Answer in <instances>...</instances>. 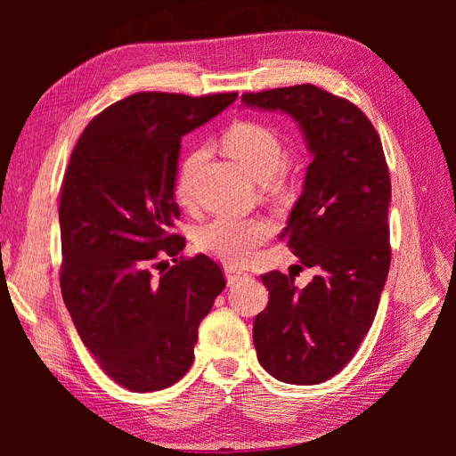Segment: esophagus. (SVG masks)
Masks as SVG:
<instances>
[{
	"label": "esophagus",
	"instance_id": "1",
	"mask_svg": "<svg viewBox=\"0 0 456 456\" xmlns=\"http://www.w3.org/2000/svg\"><path fill=\"white\" fill-rule=\"evenodd\" d=\"M224 272H226V280H228V283H230V285H236V283H240L241 280L249 278V273L243 272V270H240V268L226 266V268H224Z\"/></svg>",
	"mask_w": 456,
	"mask_h": 456
}]
</instances>
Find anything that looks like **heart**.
Listing matches in <instances>:
<instances>
[{
	"label": "heart",
	"instance_id": "1",
	"mask_svg": "<svg viewBox=\"0 0 456 456\" xmlns=\"http://www.w3.org/2000/svg\"><path fill=\"white\" fill-rule=\"evenodd\" d=\"M224 148L236 158L243 169L256 183H268L287 163V150L280 134L258 121H238L224 134ZM207 156L205 148L191 150L183 159L176 178V198L183 205L194 200L191 183ZM272 236V226L262 218L216 216L196 233L198 249L230 266H243L251 262L258 249Z\"/></svg>",
	"mask_w": 456,
	"mask_h": 456
}]
</instances>
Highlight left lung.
<instances>
[{"instance_id": "obj_1", "label": "left lung", "mask_w": 456, "mask_h": 456, "mask_svg": "<svg viewBox=\"0 0 456 456\" xmlns=\"http://www.w3.org/2000/svg\"><path fill=\"white\" fill-rule=\"evenodd\" d=\"M249 108L291 116L312 163L281 240L314 268L262 275L270 300L255 317L258 363L287 384H320L344 369L375 320L390 270V173L372 123L346 99L315 86L245 93Z\"/></svg>"}]
</instances>
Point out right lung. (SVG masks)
Wrapping results in <instances>:
<instances>
[{
  "mask_svg": "<svg viewBox=\"0 0 456 456\" xmlns=\"http://www.w3.org/2000/svg\"><path fill=\"white\" fill-rule=\"evenodd\" d=\"M236 96L131 94L89 123L64 173V305L96 363L131 392L163 390L186 375L198 327L226 287L207 255L178 258L186 241L175 233V184L183 136ZM161 256L174 265L163 269Z\"/></svg>",
  "mask_w": 456,
  "mask_h": 456,
  "instance_id": "1",
  "label": "right lung"
}]
</instances>
